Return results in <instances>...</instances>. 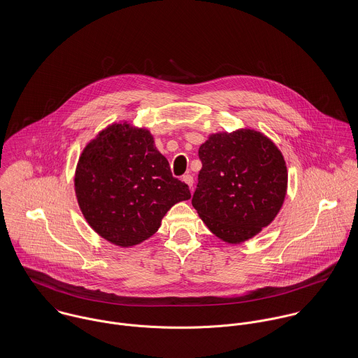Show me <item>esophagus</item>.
Wrapping results in <instances>:
<instances>
[{"label":"esophagus","mask_w":358,"mask_h":358,"mask_svg":"<svg viewBox=\"0 0 358 358\" xmlns=\"http://www.w3.org/2000/svg\"><path fill=\"white\" fill-rule=\"evenodd\" d=\"M182 180L190 187V190H192V187H193V183H194V179H193V176L192 175H183V178H182Z\"/></svg>","instance_id":"esophagus-1"}]
</instances>
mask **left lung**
Returning a JSON list of instances; mask_svg holds the SVG:
<instances>
[{
  "label": "left lung",
  "instance_id": "left-lung-1",
  "mask_svg": "<svg viewBox=\"0 0 358 358\" xmlns=\"http://www.w3.org/2000/svg\"><path fill=\"white\" fill-rule=\"evenodd\" d=\"M203 168L192 204L220 240L240 244L268 226L288 183L284 157L254 129L213 134L200 146Z\"/></svg>",
  "mask_w": 358,
  "mask_h": 358
}]
</instances>
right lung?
Masks as SVG:
<instances>
[{
    "label": "right lung",
    "instance_id": "1",
    "mask_svg": "<svg viewBox=\"0 0 358 358\" xmlns=\"http://www.w3.org/2000/svg\"><path fill=\"white\" fill-rule=\"evenodd\" d=\"M74 187L90 226L118 247L152 237L165 213L192 197L189 186L172 176L152 134L128 122L108 125L85 146Z\"/></svg>",
    "mask_w": 358,
    "mask_h": 358
}]
</instances>
